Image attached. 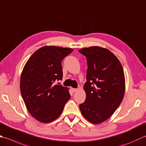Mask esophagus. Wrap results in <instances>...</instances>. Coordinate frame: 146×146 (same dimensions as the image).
Instances as JSON below:
<instances>
[{"instance_id": "1", "label": "esophagus", "mask_w": 146, "mask_h": 146, "mask_svg": "<svg viewBox=\"0 0 146 146\" xmlns=\"http://www.w3.org/2000/svg\"><path fill=\"white\" fill-rule=\"evenodd\" d=\"M71 90H72L73 92H76L77 90H78V89H77V88H73Z\"/></svg>"}]
</instances>
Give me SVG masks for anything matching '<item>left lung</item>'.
<instances>
[{"instance_id": "1", "label": "left lung", "mask_w": 146, "mask_h": 146, "mask_svg": "<svg viewBox=\"0 0 146 146\" xmlns=\"http://www.w3.org/2000/svg\"><path fill=\"white\" fill-rule=\"evenodd\" d=\"M87 58L86 99L79 107L88 121L98 124L113 115L123 98L125 80L118 58L106 48L90 47L79 50Z\"/></svg>"}]
</instances>
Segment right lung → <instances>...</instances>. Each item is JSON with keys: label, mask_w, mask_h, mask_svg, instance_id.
Returning <instances> with one entry per match:
<instances>
[{"label": "right lung", "mask_w": 146, "mask_h": 146, "mask_svg": "<svg viewBox=\"0 0 146 146\" xmlns=\"http://www.w3.org/2000/svg\"><path fill=\"white\" fill-rule=\"evenodd\" d=\"M72 48L45 46L34 52L23 70L20 90L28 111L42 123L55 120L70 98L67 88L54 82L62 79L61 62Z\"/></svg>", "instance_id": "obj_1"}]
</instances>
